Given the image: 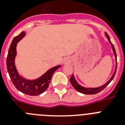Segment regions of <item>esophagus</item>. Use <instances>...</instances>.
<instances>
[{"instance_id":"obj_1","label":"esophagus","mask_w":125,"mask_h":125,"mask_svg":"<svg viewBox=\"0 0 125 125\" xmlns=\"http://www.w3.org/2000/svg\"><path fill=\"white\" fill-rule=\"evenodd\" d=\"M63 63H68L69 62V60L68 58H64L62 60Z\"/></svg>"}]
</instances>
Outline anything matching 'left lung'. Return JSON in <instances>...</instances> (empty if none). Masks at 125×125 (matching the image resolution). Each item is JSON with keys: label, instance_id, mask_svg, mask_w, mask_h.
Instances as JSON below:
<instances>
[{"label": "left lung", "instance_id": "1", "mask_svg": "<svg viewBox=\"0 0 125 125\" xmlns=\"http://www.w3.org/2000/svg\"><path fill=\"white\" fill-rule=\"evenodd\" d=\"M105 36L106 37L107 40H108L109 43H110L111 46H112V49L113 52L114 54V56H115V71L114 73V74H112V76H111L110 78L108 80V82H106L104 84H103L101 86H99V87H83L82 85H80L79 83L77 82L76 80H75V78H74V74H73V75L71 76L70 78V82L71 83V85L73 86L74 89H76V91H78V92H80L81 93H83V94H86V95H94V94H97V93H99L100 91L103 90V89H104L105 87H106L107 85H108L109 83H110V82L112 80H113V78L114 77L115 74V73H116V70H117V55H116V52H115V48L114 47V45H113L112 42L110 41V37L108 35L106 32H104Z\"/></svg>", "mask_w": 125, "mask_h": 125}]
</instances>
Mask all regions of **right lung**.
I'll return each instance as SVG.
<instances>
[{"label":"right lung","instance_id":"add662e5","mask_svg":"<svg viewBox=\"0 0 125 125\" xmlns=\"http://www.w3.org/2000/svg\"><path fill=\"white\" fill-rule=\"evenodd\" d=\"M25 36L26 32L23 31L19 36L13 38L7 56V69L11 80L12 81V83L17 89L26 95L37 96L47 90L51 82L52 74L58 69L60 67L61 65L49 69L42 76L34 80L26 79L20 75L15 67V59L17 56L16 48L17 43L20 42Z\"/></svg>","mask_w":125,"mask_h":125}]
</instances>
